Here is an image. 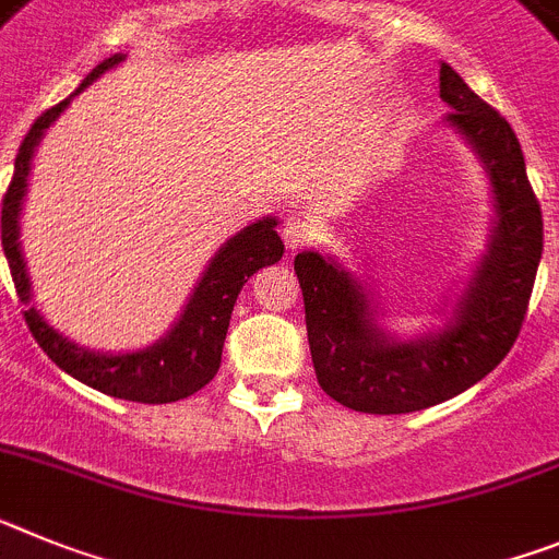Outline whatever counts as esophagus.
<instances>
[{
  "label": "esophagus",
  "mask_w": 559,
  "mask_h": 559,
  "mask_svg": "<svg viewBox=\"0 0 559 559\" xmlns=\"http://www.w3.org/2000/svg\"><path fill=\"white\" fill-rule=\"evenodd\" d=\"M314 239V230L312 225H309L307 219H298V216H293V219H286L284 225V241L289 250H304L307 245H312Z\"/></svg>",
  "instance_id": "esophagus-1"
}]
</instances>
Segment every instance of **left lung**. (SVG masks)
<instances>
[{
  "label": "left lung",
  "instance_id": "1",
  "mask_svg": "<svg viewBox=\"0 0 559 559\" xmlns=\"http://www.w3.org/2000/svg\"><path fill=\"white\" fill-rule=\"evenodd\" d=\"M439 95L453 109L448 123L487 168L495 202L487 252L448 323L425 337H391L377 323L371 289L346 266L314 250L295 255L320 388L362 414L425 411L484 380L521 334L540 264V202L512 126L450 64L439 70Z\"/></svg>",
  "mask_w": 559,
  "mask_h": 559
}]
</instances>
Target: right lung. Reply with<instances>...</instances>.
I'll return each mask as SVG.
<instances>
[{"mask_svg":"<svg viewBox=\"0 0 559 559\" xmlns=\"http://www.w3.org/2000/svg\"><path fill=\"white\" fill-rule=\"evenodd\" d=\"M123 58V52H118V56L100 61L81 81L75 95L86 90L95 78L104 75L106 70L118 67ZM70 98L47 109L31 126V132L24 134L11 186H8V193L2 199V247L4 255H8V264H11L19 298L27 304L24 320H27L38 346L45 348L47 357L61 371H67L84 385L95 388L100 394L143 402V405L186 400V396L197 394L199 388H205L219 371L222 346H225L233 304L239 298L241 286L247 284L252 273H259L261 266L275 264L284 255V241L275 230L278 219L264 216V219L252 222V225H247L245 230L236 233L233 239H227L219 247V252L211 259L199 284L193 286L191 298H188L186 309L171 326V332L159 337L154 346L129 354H104L78 346L64 334H58L47 323L45 314L31 304V278H27V264H24L22 241H19V213H22V199L27 193V174H31L33 154H36V145L41 143L52 120L70 106Z\"/></svg>","mask_w":559,"mask_h":559,"instance_id":"obj_1","label":"right lung"}]
</instances>
